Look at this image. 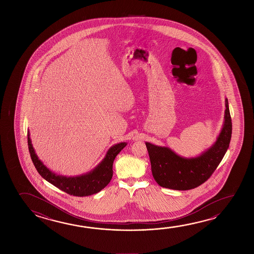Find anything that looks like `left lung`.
<instances>
[{
  "label": "left lung",
  "mask_w": 254,
  "mask_h": 254,
  "mask_svg": "<svg viewBox=\"0 0 254 254\" xmlns=\"http://www.w3.org/2000/svg\"><path fill=\"white\" fill-rule=\"evenodd\" d=\"M225 107L224 121L216 141L196 157L185 158L169 147L146 141L152 175L159 186L188 190L198 187L212 175L229 149L231 139L232 122L227 98Z\"/></svg>",
  "instance_id": "1"
}]
</instances>
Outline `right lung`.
I'll return each instance as SVG.
<instances>
[{
  "instance_id": "1",
  "label": "right lung",
  "mask_w": 254,
  "mask_h": 254,
  "mask_svg": "<svg viewBox=\"0 0 254 254\" xmlns=\"http://www.w3.org/2000/svg\"><path fill=\"white\" fill-rule=\"evenodd\" d=\"M27 141L32 161L42 178L63 191L75 196L93 195L107 186L113 178V161L117 155L127 144V142H120L112 146L102 161L90 172L77 176H65L52 172L42 163L34 150L30 138L29 130L27 131Z\"/></svg>"
}]
</instances>
